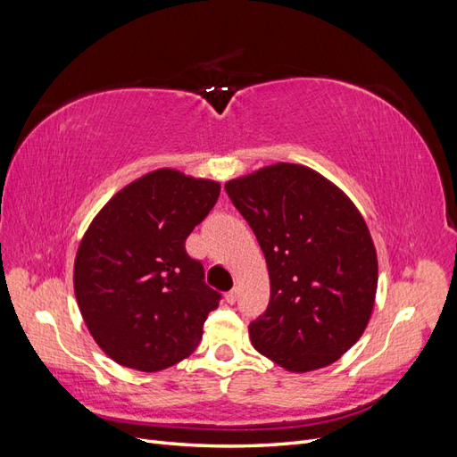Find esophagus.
I'll return each instance as SVG.
<instances>
[{
  "instance_id": "1",
  "label": "esophagus",
  "mask_w": 457,
  "mask_h": 457,
  "mask_svg": "<svg viewBox=\"0 0 457 457\" xmlns=\"http://www.w3.org/2000/svg\"><path fill=\"white\" fill-rule=\"evenodd\" d=\"M237 297H238V289H230V292L227 294V303H237Z\"/></svg>"
}]
</instances>
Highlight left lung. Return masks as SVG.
Here are the masks:
<instances>
[{
    "instance_id": "1",
    "label": "left lung",
    "mask_w": 457,
    "mask_h": 457,
    "mask_svg": "<svg viewBox=\"0 0 457 457\" xmlns=\"http://www.w3.org/2000/svg\"><path fill=\"white\" fill-rule=\"evenodd\" d=\"M267 259L270 301L250 324L255 351L289 371L336 362L361 339L378 289V255L343 190L297 163L225 185Z\"/></svg>"
}]
</instances>
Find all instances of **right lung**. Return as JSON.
Here are the masks:
<instances>
[{"instance_id":"1","label":"right lung","mask_w":457,"mask_h":457,"mask_svg":"<svg viewBox=\"0 0 457 457\" xmlns=\"http://www.w3.org/2000/svg\"><path fill=\"white\" fill-rule=\"evenodd\" d=\"M220 185L156 170L123 187L93 219L74 261V294L89 334L114 362L160 371L198 347L220 294L187 253Z\"/></svg>"}]
</instances>
